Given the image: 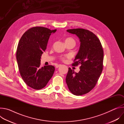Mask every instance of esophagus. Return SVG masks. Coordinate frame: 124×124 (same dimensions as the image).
I'll use <instances>...</instances> for the list:
<instances>
[{
    "label": "esophagus",
    "instance_id": "34e87169",
    "mask_svg": "<svg viewBox=\"0 0 124 124\" xmlns=\"http://www.w3.org/2000/svg\"><path fill=\"white\" fill-rule=\"evenodd\" d=\"M61 66H62L61 65H56V68H59V67H61Z\"/></svg>",
    "mask_w": 124,
    "mask_h": 124
}]
</instances>
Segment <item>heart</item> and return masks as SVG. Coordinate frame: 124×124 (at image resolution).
<instances>
[{
  "mask_svg": "<svg viewBox=\"0 0 124 124\" xmlns=\"http://www.w3.org/2000/svg\"><path fill=\"white\" fill-rule=\"evenodd\" d=\"M70 42H74V43H75V40L73 38H68L66 39L65 40V43ZM63 60H64V58H63Z\"/></svg>",
  "mask_w": 124,
  "mask_h": 124,
  "instance_id": "1",
  "label": "heart"
}]
</instances>
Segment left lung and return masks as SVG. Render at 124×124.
Returning <instances> with one entry per match:
<instances>
[{
	"label": "left lung",
	"mask_w": 124,
	"mask_h": 124,
	"mask_svg": "<svg viewBox=\"0 0 124 124\" xmlns=\"http://www.w3.org/2000/svg\"><path fill=\"white\" fill-rule=\"evenodd\" d=\"M67 31L79 39V49L72 65L81 66L78 73L69 68L66 82L70 92L80 96L90 92L96 85L103 69V51L100 40L93 32L81 28Z\"/></svg>",
	"instance_id": "obj_1"
}]
</instances>
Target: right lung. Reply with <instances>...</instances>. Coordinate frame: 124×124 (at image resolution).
Instances as JSON below:
<instances>
[{"instance_id":"add662e5","label":"right lung","mask_w":124,"mask_h":124,"mask_svg":"<svg viewBox=\"0 0 124 124\" xmlns=\"http://www.w3.org/2000/svg\"><path fill=\"white\" fill-rule=\"evenodd\" d=\"M56 30L43 27L31 28L23 34L17 45L16 58L21 76L33 89L44 88L54 75V66L40 67L41 56L46 48L51 34Z\"/></svg>"}]
</instances>
